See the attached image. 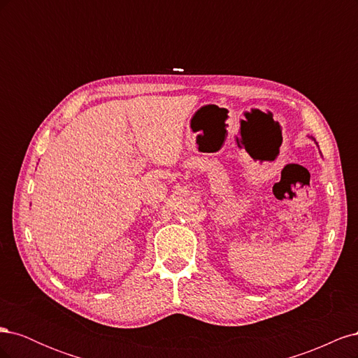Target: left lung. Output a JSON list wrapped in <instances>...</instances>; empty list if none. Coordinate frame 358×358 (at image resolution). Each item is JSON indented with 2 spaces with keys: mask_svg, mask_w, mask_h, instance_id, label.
<instances>
[{
  "mask_svg": "<svg viewBox=\"0 0 358 358\" xmlns=\"http://www.w3.org/2000/svg\"><path fill=\"white\" fill-rule=\"evenodd\" d=\"M312 138H313V137H312ZM313 140H315V138H313ZM315 143H317V142H315Z\"/></svg>",
  "mask_w": 358,
  "mask_h": 358,
  "instance_id": "left-lung-1",
  "label": "left lung"
}]
</instances>
